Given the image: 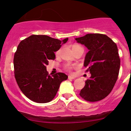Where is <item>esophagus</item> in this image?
Wrapping results in <instances>:
<instances>
[{"label":"esophagus","mask_w":131,"mask_h":131,"mask_svg":"<svg viewBox=\"0 0 131 131\" xmlns=\"http://www.w3.org/2000/svg\"><path fill=\"white\" fill-rule=\"evenodd\" d=\"M68 79H74L75 78H74V77H73V76H69V77H68Z\"/></svg>","instance_id":"1"}]
</instances>
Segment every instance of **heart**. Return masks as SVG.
Here are the masks:
<instances>
[{
  "label": "heart",
  "mask_w": 131,
  "mask_h": 131,
  "mask_svg": "<svg viewBox=\"0 0 131 131\" xmlns=\"http://www.w3.org/2000/svg\"><path fill=\"white\" fill-rule=\"evenodd\" d=\"M75 47H79V46L78 45H74V46H73V48H75ZM60 50H59L57 52V55H58L59 53H60ZM66 69L67 70H71V69H72V66H70V65H67L66 66Z\"/></svg>",
  "instance_id": "b5f03b06"
}]
</instances>
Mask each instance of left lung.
I'll use <instances>...</instances> for the list:
<instances>
[{
  "label": "left lung",
  "instance_id": "left-lung-1",
  "mask_svg": "<svg viewBox=\"0 0 131 131\" xmlns=\"http://www.w3.org/2000/svg\"><path fill=\"white\" fill-rule=\"evenodd\" d=\"M75 40L89 50L84 66L91 74L80 96L88 101H100L110 94L117 81L121 66L117 46L103 34H87Z\"/></svg>",
  "mask_w": 131,
  "mask_h": 131
}]
</instances>
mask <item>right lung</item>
Instances as JSON below:
<instances>
[{
    "mask_svg": "<svg viewBox=\"0 0 131 131\" xmlns=\"http://www.w3.org/2000/svg\"><path fill=\"white\" fill-rule=\"evenodd\" d=\"M68 38L62 40L46 35H31L19 43L14 57V74L22 92L38 103L51 101L61 83L67 79L63 73L50 76L46 70L49 60H55L54 52L60 49Z\"/></svg>",
    "mask_w": 131,
    "mask_h": 131,
    "instance_id": "1",
    "label": "right lung"
}]
</instances>
